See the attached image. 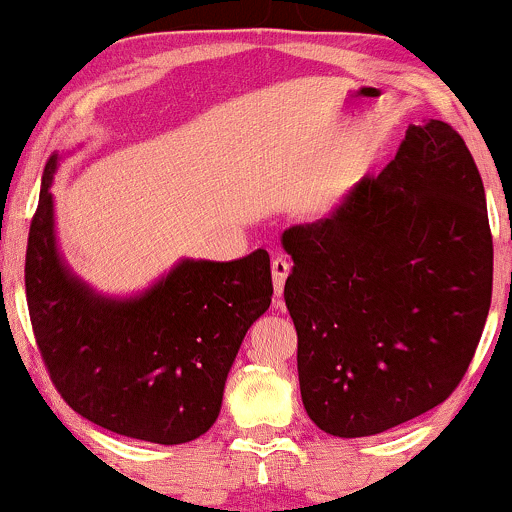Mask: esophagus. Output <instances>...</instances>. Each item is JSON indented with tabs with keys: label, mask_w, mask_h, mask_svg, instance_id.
Listing matches in <instances>:
<instances>
[{
	"label": "esophagus",
	"mask_w": 512,
	"mask_h": 512,
	"mask_svg": "<svg viewBox=\"0 0 512 512\" xmlns=\"http://www.w3.org/2000/svg\"><path fill=\"white\" fill-rule=\"evenodd\" d=\"M288 273H290V263L285 261V258H273L271 276H273V290H276L278 298H280V295H283L285 278H288Z\"/></svg>",
	"instance_id": "1"
}]
</instances>
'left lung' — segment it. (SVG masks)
Masks as SVG:
<instances>
[{
    "instance_id": "1",
    "label": "left lung",
    "mask_w": 512,
    "mask_h": 512,
    "mask_svg": "<svg viewBox=\"0 0 512 512\" xmlns=\"http://www.w3.org/2000/svg\"><path fill=\"white\" fill-rule=\"evenodd\" d=\"M307 415L371 437L437 408L469 368L493 290L474 156L449 124H410L393 161L327 217L283 232Z\"/></svg>"
}]
</instances>
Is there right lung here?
Listing matches in <instances>:
<instances>
[{
  "instance_id": "right-lung-1",
  "label": "right lung",
  "mask_w": 512,
  "mask_h": 512,
  "mask_svg": "<svg viewBox=\"0 0 512 512\" xmlns=\"http://www.w3.org/2000/svg\"><path fill=\"white\" fill-rule=\"evenodd\" d=\"M48 158L26 246L38 351L65 403L95 425L156 444L205 434L246 332L271 305V258H183L134 298L95 293L58 254Z\"/></svg>"
}]
</instances>
